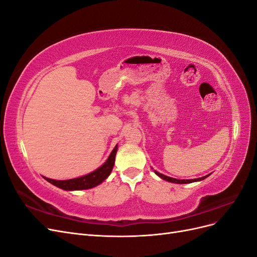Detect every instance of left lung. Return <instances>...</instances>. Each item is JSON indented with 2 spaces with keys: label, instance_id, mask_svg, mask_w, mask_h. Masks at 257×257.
Masks as SVG:
<instances>
[{
  "label": "left lung",
  "instance_id": "8db88e82",
  "mask_svg": "<svg viewBox=\"0 0 257 257\" xmlns=\"http://www.w3.org/2000/svg\"><path fill=\"white\" fill-rule=\"evenodd\" d=\"M154 173L157 174L160 178H162L163 180H166V181H168V182H173V183H178V184H184V183H192V182H196V181H201V180H204V179H206V178L209 176V175H207V176H205V177L197 178V179H188V180H186V179H183V180H180V179H175V178L167 177V176H165V175L160 174L159 172H157V170H154Z\"/></svg>",
  "mask_w": 257,
  "mask_h": 257
}]
</instances>
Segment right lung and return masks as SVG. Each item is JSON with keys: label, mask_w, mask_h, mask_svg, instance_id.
Returning a JSON list of instances; mask_svg holds the SVG:
<instances>
[{"label": "right lung", "mask_w": 257, "mask_h": 257, "mask_svg": "<svg viewBox=\"0 0 257 257\" xmlns=\"http://www.w3.org/2000/svg\"><path fill=\"white\" fill-rule=\"evenodd\" d=\"M116 151H118V145L113 148L110 155L108 157L107 161L102 166L95 169L94 172H92L85 176L75 178V179H68V180H53V179H49L46 177L44 178L51 184L56 185L58 188L65 191H78V190L92 189L94 188V186L102 183L104 180H106L108 176L110 175L114 165Z\"/></svg>", "instance_id": "right-lung-1"}]
</instances>
